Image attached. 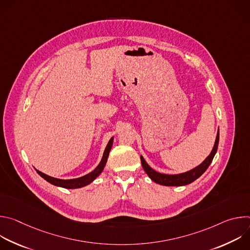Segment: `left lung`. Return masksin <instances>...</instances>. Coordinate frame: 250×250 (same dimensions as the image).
<instances>
[{
  "label": "left lung",
  "mask_w": 250,
  "mask_h": 250,
  "mask_svg": "<svg viewBox=\"0 0 250 250\" xmlns=\"http://www.w3.org/2000/svg\"><path fill=\"white\" fill-rule=\"evenodd\" d=\"M219 138H220V132L218 131L215 146H213V148H212L210 154L206 158V160L202 164H200L198 167L194 168L191 171H188V172H185V173H182V174H177V175L161 174V173H158V172L154 171L146 162L144 157L140 156L142 167H144L145 171L149 176L150 179L152 181H154L155 183H157V184H160V185H163V186H184V185H188V184L194 182L196 179H198V178L208 169V167L211 163V161L213 159V156H215V154L218 150Z\"/></svg>",
  "instance_id": "1"
}]
</instances>
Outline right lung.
I'll use <instances>...</instances> for the list:
<instances>
[{
  "instance_id": "right-lung-1",
  "label": "right lung",
  "mask_w": 250,
  "mask_h": 250,
  "mask_svg": "<svg viewBox=\"0 0 250 250\" xmlns=\"http://www.w3.org/2000/svg\"><path fill=\"white\" fill-rule=\"evenodd\" d=\"M112 146H113V138H111V140L109 141L108 146H106L105 149H104V155H103V158L100 162V164L97 166V168L92 171L91 173L83 176V177H80V178H77V179H70V180H62V179H57V178H53V177H50L48 175H45L44 173L37 170V172L43 178V179H45L47 182L55 185V186H59V187H62V188H66V189H77V188H81V187H84L88 184H90L91 182H93L96 178L102 173L105 163H106V160H108V157H109V153L111 151V148H112Z\"/></svg>"
}]
</instances>
